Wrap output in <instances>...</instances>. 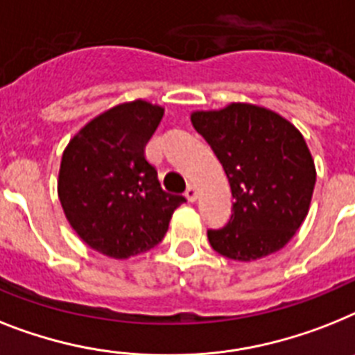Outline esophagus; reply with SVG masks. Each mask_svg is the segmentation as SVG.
<instances>
[{"label":"esophagus","instance_id":"34e87169","mask_svg":"<svg viewBox=\"0 0 355 355\" xmlns=\"http://www.w3.org/2000/svg\"><path fill=\"white\" fill-rule=\"evenodd\" d=\"M184 198L189 199L190 203H194L196 199H198V189H196L194 184H189V187H187V192H184Z\"/></svg>","mask_w":355,"mask_h":355}]
</instances>
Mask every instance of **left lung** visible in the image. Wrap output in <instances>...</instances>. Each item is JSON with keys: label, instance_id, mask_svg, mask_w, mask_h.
I'll return each instance as SVG.
<instances>
[{"label": "left lung", "instance_id": "left-lung-1", "mask_svg": "<svg viewBox=\"0 0 355 355\" xmlns=\"http://www.w3.org/2000/svg\"><path fill=\"white\" fill-rule=\"evenodd\" d=\"M230 183L232 216L209 241L221 256L252 261L277 252L306 218L315 166L301 132L268 108L232 103L192 114Z\"/></svg>", "mask_w": 355, "mask_h": 355}]
</instances>
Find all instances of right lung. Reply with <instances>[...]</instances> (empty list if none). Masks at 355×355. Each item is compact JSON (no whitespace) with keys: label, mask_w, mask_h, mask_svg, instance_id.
Here are the masks:
<instances>
[{"label":"right lung","mask_w":355,"mask_h":355,"mask_svg":"<svg viewBox=\"0 0 355 355\" xmlns=\"http://www.w3.org/2000/svg\"><path fill=\"white\" fill-rule=\"evenodd\" d=\"M163 108L137 99L110 108L70 139L58 180L61 207L90 248L127 259L159 245L183 196L161 189L145 145Z\"/></svg>","instance_id":"right-lung-1"}]
</instances>
